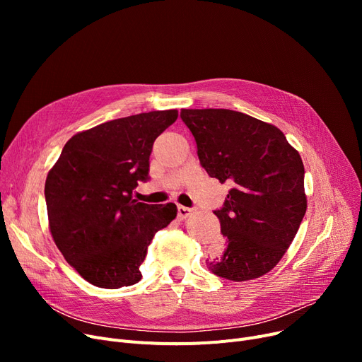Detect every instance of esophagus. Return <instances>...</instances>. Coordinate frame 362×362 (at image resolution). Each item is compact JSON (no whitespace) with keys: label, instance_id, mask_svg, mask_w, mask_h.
<instances>
[{"label":"esophagus","instance_id":"1","mask_svg":"<svg viewBox=\"0 0 362 362\" xmlns=\"http://www.w3.org/2000/svg\"><path fill=\"white\" fill-rule=\"evenodd\" d=\"M191 214H192L191 208L183 206V205H179V206H177V216H179L180 218H186V217H189Z\"/></svg>","mask_w":362,"mask_h":362}]
</instances>
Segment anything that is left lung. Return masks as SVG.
I'll use <instances>...</instances> for the list:
<instances>
[{
	"instance_id": "8db88e82",
	"label": "left lung",
	"mask_w": 362,
	"mask_h": 362,
	"mask_svg": "<svg viewBox=\"0 0 362 362\" xmlns=\"http://www.w3.org/2000/svg\"><path fill=\"white\" fill-rule=\"evenodd\" d=\"M198 158L210 177L232 185L220 210L226 248L206 259L233 281L269 273L292 243L307 211L303 164L283 132L224 108L182 110Z\"/></svg>"
}]
</instances>
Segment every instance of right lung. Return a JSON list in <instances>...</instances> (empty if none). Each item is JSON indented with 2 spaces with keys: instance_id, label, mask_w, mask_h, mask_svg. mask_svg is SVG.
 <instances>
[{
  "instance_id": "obj_1",
  "label": "right lung",
  "mask_w": 362,
  "mask_h": 362,
  "mask_svg": "<svg viewBox=\"0 0 362 362\" xmlns=\"http://www.w3.org/2000/svg\"><path fill=\"white\" fill-rule=\"evenodd\" d=\"M176 110L116 119L74 135L45 182L52 239L66 261L93 286L119 289L141 280L154 235L177 214L175 204L133 199L149 180L154 141Z\"/></svg>"
}]
</instances>
